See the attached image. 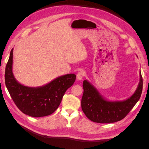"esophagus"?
Returning <instances> with one entry per match:
<instances>
[{
    "mask_svg": "<svg viewBox=\"0 0 149 149\" xmlns=\"http://www.w3.org/2000/svg\"><path fill=\"white\" fill-rule=\"evenodd\" d=\"M85 76V73L83 71H81L78 72V73L77 74V76H76V78L78 80H81L84 78V76Z\"/></svg>",
    "mask_w": 149,
    "mask_h": 149,
    "instance_id": "1",
    "label": "esophagus"
}]
</instances>
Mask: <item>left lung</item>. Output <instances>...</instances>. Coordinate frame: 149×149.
Instances as JSON below:
<instances>
[{"label":"left lung","mask_w":149,"mask_h":149,"mask_svg":"<svg viewBox=\"0 0 149 149\" xmlns=\"http://www.w3.org/2000/svg\"><path fill=\"white\" fill-rule=\"evenodd\" d=\"M82 110L86 116L94 123H113L124 119L141 97L143 81L140 70L139 83L136 91L123 101H109L104 97L97 89L88 80L83 83Z\"/></svg>","instance_id":"obj_1"}]
</instances>
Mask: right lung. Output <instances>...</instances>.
<instances>
[{
  "instance_id": "right-lung-1",
  "label": "right lung",
  "mask_w": 149,
  "mask_h": 149,
  "mask_svg": "<svg viewBox=\"0 0 149 149\" xmlns=\"http://www.w3.org/2000/svg\"><path fill=\"white\" fill-rule=\"evenodd\" d=\"M13 50L6 68L5 82L13 102L23 113L33 118L52 114L60 104L66 90L74 83L76 75L59 76L42 86H26L18 82L13 74Z\"/></svg>"
}]
</instances>
